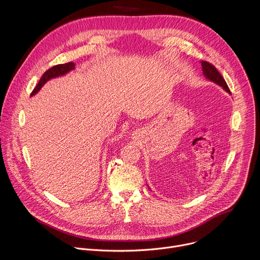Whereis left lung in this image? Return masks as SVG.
Listing matches in <instances>:
<instances>
[{
  "label": "left lung",
  "mask_w": 260,
  "mask_h": 260,
  "mask_svg": "<svg viewBox=\"0 0 260 260\" xmlns=\"http://www.w3.org/2000/svg\"><path fill=\"white\" fill-rule=\"evenodd\" d=\"M202 69H203L204 75L207 77V79H209L210 81L215 82L216 84L221 86L224 90H226L229 93H231V90H230L224 78L221 76V74L217 71V69L212 63L203 60L202 61Z\"/></svg>",
  "instance_id": "8db88e82"
}]
</instances>
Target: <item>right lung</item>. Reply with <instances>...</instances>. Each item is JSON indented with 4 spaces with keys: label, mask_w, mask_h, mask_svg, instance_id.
<instances>
[{
    "label": "right lung",
    "mask_w": 260,
    "mask_h": 260,
    "mask_svg": "<svg viewBox=\"0 0 260 260\" xmlns=\"http://www.w3.org/2000/svg\"><path fill=\"white\" fill-rule=\"evenodd\" d=\"M75 69V63L74 62H67V63H61V64H56L52 68H50L49 70H47L44 74L43 76L41 77L40 81L38 82V84H37V86L34 88V90L31 91L30 95H34L36 94L37 92H38L41 87L48 81L50 80L51 78H55V77H58V76H62L64 75V74H67L68 72H70L71 70H74Z\"/></svg>",
    "instance_id": "obj_1"
}]
</instances>
